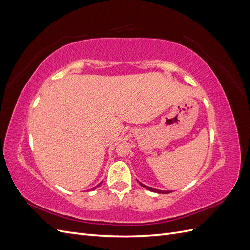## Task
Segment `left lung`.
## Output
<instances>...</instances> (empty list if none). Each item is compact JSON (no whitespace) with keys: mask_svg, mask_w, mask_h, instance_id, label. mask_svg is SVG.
<instances>
[{"mask_svg":"<svg viewBox=\"0 0 250 250\" xmlns=\"http://www.w3.org/2000/svg\"><path fill=\"white\" fill-rule=\"evenodd\" d=\"M139 184L143 187V188H147V190H149V191H152V192H155V193H162V194H168V193H170L169 191H162V190H156V188H150V187H147V186H145V185H143L142 183H140L139 181Z\"/></svg>","mask_w":250,"mask_h":250,"instance_id":"left-lung-1","label":"left lung"}]
</instances>
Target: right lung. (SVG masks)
I'll return each instance as SVG.
<instances>
[{
	"instance_id": "1",
	"label": "right lung",
	"mask_w": 250,
	"mask_h": 250,
	"mask_svg": "<svg viewBox=\"0 0 250 250\" xmlns=\"http://www.w3.org/2000/svg\"><path fill=\"white\" fill-rule=\"evenodd\" d=\"M101 184H102V183H100V184H99V185H98V186H97V187H95V188H98V187H99V186H100V185H101Z\"/></svg>"
}]
</instances>
